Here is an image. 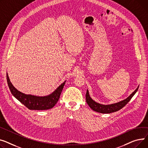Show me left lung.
I'll use <instances>...</instances> for the list:
<instances>
[{
  "instance_id": "obj_1",
  "label": "left lung",
  "mask_w": 148,
  "mask_h": 148,
  "mask_svg": "<svg viewBox=\"0 0 148 148\" xmlns=\"http://www.w3.org/2000/svg\"><path fill=\"white\" fill-rule=\"evenodd\" d=\"M138 86L136 88V90L132 92V94H130L129 97H128L126 99L121 101L119 102L114 103V104H110V105H101V104L98 103L94 101L90 96L89 92L87 90L86 93V101L88 105L90 107L91 109H92L93 110L99 113H101V114H110V113L115 112H116L121 109L124 108L127 104L129 102V101L132 99V98L133 97V95L136 94V92L137 91Z\"/></svg>"
}]
</instances>
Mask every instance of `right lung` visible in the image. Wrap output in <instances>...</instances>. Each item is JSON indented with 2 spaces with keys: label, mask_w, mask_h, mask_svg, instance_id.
Instances as JSON below:
<instances>
[{
  "label": "right lung",
  "mask_w": 148,
  "mask_h": 148,
  "mask_svg": "<svg viewBox=\"0 0 148 148\" xmlns=\"http://www.w3.org/2000/svg\"><path fill=\"white\" fill-rule=\"evenodd\" d=\"M6 79L12 94L30 110H47L53 108L57 103L66 83V81H64L51 94L47 96L39 97L30 94H25L17 90L11 82L8 73H6Z\"/></svg>",
  "instance_id": "obj_1"
}]
</instances>
